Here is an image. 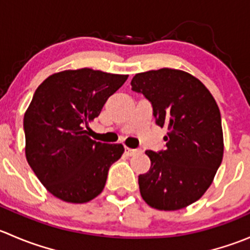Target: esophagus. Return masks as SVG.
Listing matches in <instances>:
<instances>
[{"label":"esophagus","mask_w":250,"mask_h":250,"mask_svg":"<svg viewBox=\"0 0 250 250\" xmlns=\"http://www.w3.org/2000/svg\"><path fill=\"white\" fill-rule=\"evenodd\" d=\"M141 150H139V148H130V147H125V153H127L128 156H133L135 155V153L140 152Z\"/></svg>","instance_id":"esophagus-1"}]
</instances>
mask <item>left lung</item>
Instances as JSON below:
<instances>
[{
	"label": "left lung",
	"instance_id": "1",
	"mask_svg": "<svg viewBox=\"0 0 250 250\" xmlns=\"http://www.w3.org/2000/svg\"><path fill=\"white\" fill-rule=\"evenodd\" d=\"M130 84L151 102L156 125L168 130L165 151H145L151 167L139 175L141 197L158 210L185 208L206 193L223 161L218 104L198 78L183 70L140 72Z\"/></svg>",
	"mask_w": 250,
	"mask_h": 250
}]
</instances>
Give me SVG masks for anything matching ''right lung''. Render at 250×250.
<instances>
[{
  "label": "right lung",
  "instance_id": "add662e5",
  "mask_svg": "<svg viewBox=\"0 0 250 250\" xmlns=\"http://www.w3.org/2000/svg\"><path fill=\"white\" fill-rule=\"evenodd\" d=\"M128 75L65 70L47 77L24 115L25 156L42 185L70 203L92 201L125 152L122 144L90 139L89 123Z\"/></svg>",
  "mask_w": 250,
  "mask_h": 250
}]
</instances>
